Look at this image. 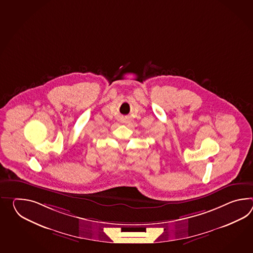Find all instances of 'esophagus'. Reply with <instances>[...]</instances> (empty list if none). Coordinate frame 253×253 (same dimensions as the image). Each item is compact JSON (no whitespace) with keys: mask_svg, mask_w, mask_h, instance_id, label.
<instances>
[{"mask_svg":"<svg viewBox=\"0 0 253 253\" xmlns=\"http://www.w3.org/2000/svg\"><path fill=\"white\" fill-rule=\"evenodd\" d=\"M122 121H123L124 123H125V122H126V118H124V117H123V118H122Z\"/></svg>","mask_w":253,"mask_h":253,"instance_id":"esophagus-1","label":"esophagus"}]
</instances>
